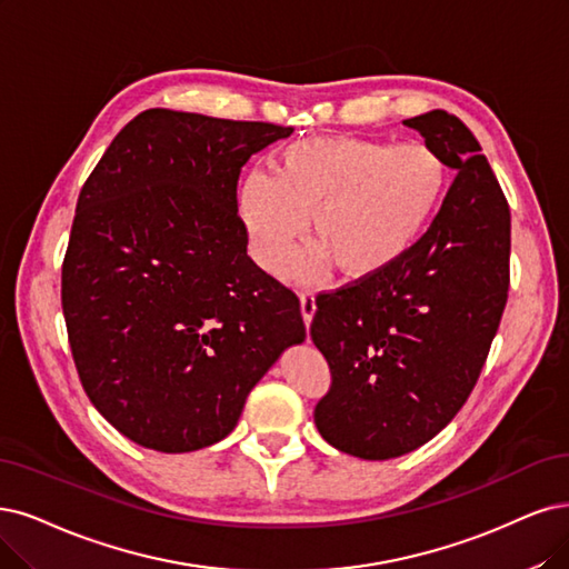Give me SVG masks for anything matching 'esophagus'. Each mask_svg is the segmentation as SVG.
Returning a JSON list of instances; mask_svg holds the SVG:
<instances>
[{"label": "esophagus", "instance_id": "obj_1", "mask_svg": "<svg viewBox=\"0 0 569 569\" xmlns=\"http://www.w3.org/2000/svg\"><path fill=\"white\" fill-rule=\"evenodd\" d=\"M300 309H302L305 323L309 326L311 319H313V313H317V298H313L311 290H302L300 292Z\"/></svg>", "mask_w": 569, "mask_h": 569}]
</instances>
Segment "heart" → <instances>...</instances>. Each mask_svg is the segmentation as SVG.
<instances>
[{
    "label": "heart",
    "instance_id": "b5f03b06",
    "mask_svg": "<svg viewBox=\"0 0 569 569\" xmlns=\"http://www.w3.org/2000/svg\"><path fill=\"white\" fill-rule=\"evenodd\" d=\"M448 182L446 159L427 142L307 138L279 154L277 176L243 178L239 210L267 269L288 262L311 216L319 246L296 269L313 273L330 260L342 277L368 279L422 239Z\"/></svg>",
    "mask_w": 569,
    "mask_h": 569
}]
</instances>
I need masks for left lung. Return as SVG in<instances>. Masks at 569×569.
<instances>
[{"label":"left lung","instance_id":"8db88e82","mask_svg":"<svg viewBox=\"0 0 569 569\" xmlns=\"http://www.w3.org/2000/svg\"><path fill=\"white\" fill-rule=\"evenodd\" d=\"M403 123L457 178L422 239L385 271L321 296L309 328L332 375L313 422L361 459L401 457L450 425L509 292L511 213L478 140L446 110Z\"/></svg>","mask_w":569,"mask_h":569}]
</instances>
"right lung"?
<instances>
[{
	"mask_svg": "<svg viewBox=\"0 0 569 569\" xmlns=\"http://www.w3.org/2000/svg\"><path fill=\"white\" fill-rule=\"evenodd\" d=\"M290 126L144 110L83 182L62 262V313L83 391L157 452L237 427L279 356L305 342L296 292L248 258L237 182Z\"/></svg>",
	"mask_w": 569,
	"mask_h": 569,
	"instance_id": "add662e5",
	"label": "right lung"
}]
</instances>
